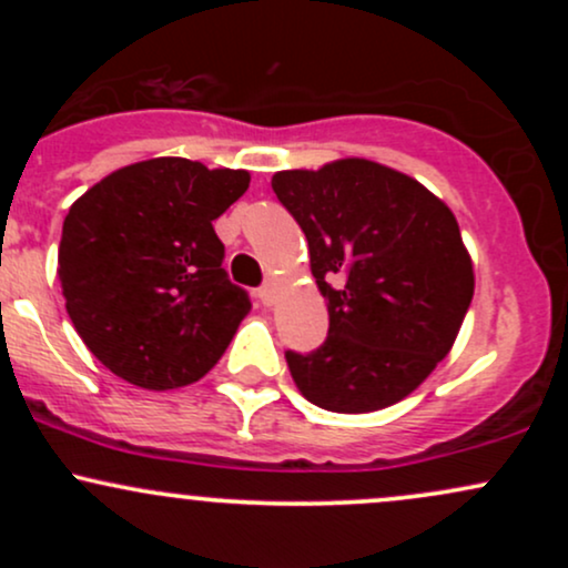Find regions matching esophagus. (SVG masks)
I'll return each instance as SVG.
<instances>
[{
    "label": "esophagus",
    "mask_w": 568,
    "mask_h": 568,
    "mask_svg": "<svg viewBox=\"0 0 568 568\" xmlns=\"http://www.w3.org/2000/svg\"><path fill=\"white\" fill-rule=\"evenodd\" d=\"M258 298H262V304L272 306L277 302V283H264L262 288H258Z\"/></svg>",
    "instance_id": "34e87169"
}]
</instances>
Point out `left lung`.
Here are the masks:
<instances>
[{
	"instance_id": "8db88e82",
	"label": "left lung",
	"mask_w": 568,
	"mask_h": 568,
	"mask_svg": "<svg viewBox=\"0 0 568 568\" xmlns=\"http://www.w3.org/2000/svg\"><path fill=\"white\" fill-rule=\"evenodd\" d=\"M272 189L306 234L328 302V338L285 352L298 393L336 414L403 400L448 355L473 302L454 213L410 175L361 158L280 171Z\"/></svg>"
}]
</instances>
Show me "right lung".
I'll return each instance as SVG.
<instances>
[{
    "label": "right lung",
    "mask_w": 568,
    "mask_h": 568,
    "mask_svg": "<svg viewBox=\"0 0 568 568\" xmlns=\"http://www.w3.org/2000/svg\"><path fill=\"white\" fill-rule=\"evenodd\" d=\"M247 184V171L158 158L120 168L69 207L58 247L67 312L120 379L186 387L230 347L251 298L221 266L213 221Z\"/></svg>",
    "instance_id": "add662e5"
}]
</instances>
